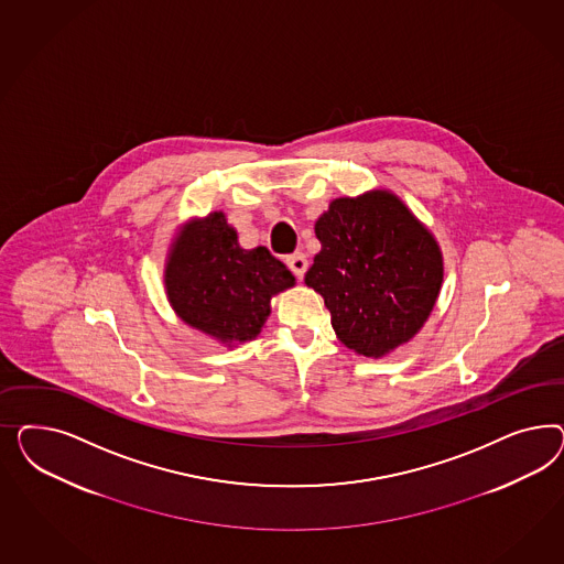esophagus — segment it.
<instances>
[{
    "mask_svg": "<svg viewBox=\"0 0 564 564\" xmlns=\"http://www.w3.org/2000/svg\"><path fill=\"white\" fill-rule=\"evenodd\" d=\"M288 267L291 269V273L295 274L297 279H302L304 273L307 271V258L306 254H302V252H295V254H291L288 257Z\"/></svg>",
    "mask_w": 564,
    "mask_h": 564,
    "instance_id": "obj_1",
    "label": "esophagus"
}]
</instances>
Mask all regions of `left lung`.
<instances>
[{
  "instance_id": "left-lung-1",
  "label": "left lung",
  "mask_w": 564,
  "mask_h": 564,
  "mask_svg": "<svg viewBox=\"0 0 564 564\" xmlns=\"http://www.w3.org/2000/svg\"><path fill=\"white\" fill-rule=\"evenodd\" d=\"M321 252L306 285L325 297L337 339L364 358L411 341L443 288L432 231L391 189L335 198L314 225Z\"/></svg>"
}]
</instances>
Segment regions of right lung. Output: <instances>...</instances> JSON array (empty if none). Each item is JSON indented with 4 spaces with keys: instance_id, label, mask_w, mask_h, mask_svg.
<instances>
[{
    "instance_id": "right-lung-1",
    "label": "right lung",
    "mask_w": 564,
    "mask_h": 564,
    "mask_svg": "<svg viewBox=\"0 0 564 564\" xmlns=\"http://www.w3.org/2000/svg\"><path fill=\"white\" fill-rule=\"evenodd\" d=\"M173 312L225 347L252 341L276 293L295 285L290 269L264 248H241L225 213L184 225L171 241L163 273Z\"/></svg>"
}]
</instances>
